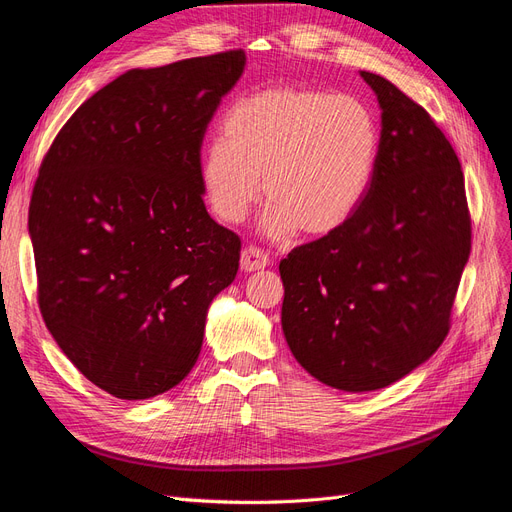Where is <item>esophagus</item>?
Returning a JSON list of instances; mask_svg holds the SVG:
<instances>
[{
    "mask_svg": "<svg viewBox=\"0 0 512 512\" xmlns=\"http://www.w3.org/2000/svg\"><path fill=\"white\" fill-rule=\"evenodd\" d=\"M269 265V256L258 250L254 245H247L245 250L241 252V271L252 273V271H260Z\"/></svg>",
    "mask_w": 512,
    "mask_h": 512,
    "instance_id": "34e87169",
    "label": "esophagus"
}]
</instances>
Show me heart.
<instances>
[{
	"instance_id": "b5f03b06",
	"label": "heart",
	"mask_w": 512,
	"mask_h": 512,
	"mask_svg": "<svg viewBox=\"0 0 512 512\" xmlns=\"http://www.w3.org/2000/svg\"><path fill=\"white\" fill-rule=\"evenodd\" d=\"M200 156L207 205L239 224L260 196L262 230L329 235L365 200L376 175L380 132L359 98L309 87H269L232 104ZM263 185H259V175Z\"/></svg>"
}]
</instances>
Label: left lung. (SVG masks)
<instances>
[{
  "label": "left lung",
  "instance_id": "left-lung-1",
  "mask_svg": "<svg viewBox=\"0 0 512 512\" xmlns=\"http://www.w3.org/2000/svg\"><path fill=\"white\" fill-rule=\"evenodd\" d=\"M361 76L382 111L371 188L342 228L280 262L290 352L346 393L384 389L442 346L472 245L448 138L391 81Z\"/></svg>",
  "mask_w": 512,
  "mask_h": 512
}]
</instances>
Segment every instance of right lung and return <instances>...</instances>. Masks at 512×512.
Here are the masks:
<instances>
[{"mask_svg":"<svg viewBox=\"0 0 512 512\" xmlns=\"http://www.w3.org/2000/svg\"><path fill=\"white\" fill-rule=\"evenodd\" d=\"M245 68L226 51L134 68L83 102L46 153L29 237L46 329L119 399L177 386L203 346L211 301L241 239L207 213L200 145Z\"/></svg>","mask_w":512,"mask_h":512,"instance_id":"add662e5","label":"right lung"}]
</instances>
